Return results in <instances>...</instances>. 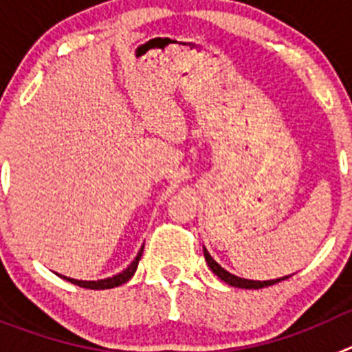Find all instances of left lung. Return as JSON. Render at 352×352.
<instances>
[{"mask_svg":"<svg viewBox=\"0 0 352 352\" xmlns=\"http://www.w3.org/2000/svg\"><path fill=\"white\" fill-rule=\"evenodd\" d=\"M204 259H206L208 266L211 268V272L214 273V275L219 276L220 280H223L226 284L232 285V287H241V289H263V287H268V285H273L276 284V282L280 280H285V278H289V276H282V278H275V280H247V278H241V276H236L232 275V273H229L227 270H223L222 266H220L217 261L213 259V257L210 256V252L204 248Z\"/></svg>","mask_w":352,"mask_h":352,"instance_id":"1","label":"left lung"}]
</instances>
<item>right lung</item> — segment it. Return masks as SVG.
<instances>
[{"label":"right lung","mask_w":352,"mask_h":352,"mask_svg":"<svg viewBox=\"0 0 352 352\" xmlns=\"http://www.w3.org/2000/svg\"><path fill=\"white\" fill-rule=\"evenodd\" d=\"M142 248L144 247H141V250H139V254L135 256V259H133L132 263H130L129 266L123 270V272L118 273V275H114V276H111V278H104V280H76V278H70V276H63V275H60V276H63L65 280L72 282V284H76V285H79V287H84V289H96V291H98V289L118 287V285L129 282L130 278L133 276V273H135V270H138L139 259H141V256H142Z\"/></svg>","instance_id":"1"}]
</instances>
